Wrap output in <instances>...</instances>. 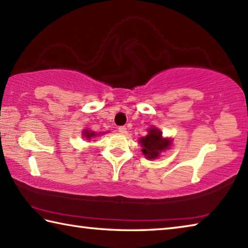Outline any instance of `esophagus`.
Segmentation results:
<instances>
[{"mask_svg":"<svg viewBox=\"0 0 248 248\" xmlns=\"http://www.w3.org/2000/svg\"><path fill=\"white\" fill-rule=\"evenodd\" d=\"M118 131H119L120 133L124 134V133H127V128H125L124 125H123V127H119V128H118Z\"/></svg>","mask_w":248,"mask_h":248,"instance_id":"obj_1","label":"esophagus"}]
</instances>
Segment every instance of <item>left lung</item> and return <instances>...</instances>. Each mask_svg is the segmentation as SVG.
<instances>
[{
  "label": "left lung",
  "mask_w": 248,
  "mask_h": 248,
  "mask_svg": "<svg viewBox=\"0 0 248 248\" xmlns=\"http://www.w3.org/2000/svg\"><path fill=\"white\" fill-rule=\"evenodd\" d=\"M147 136L140 139L143 155L148 159H156L159 157L160 153L164 152L171 146V141L168 138H163V133L159 129L151 127L147 131Z\"/></svg>",
  "instance_id": "obj_1"
}]
</instances>
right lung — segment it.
<instances>
[{"mask_svg": "<svg viewBox=\"0 0 248 248\" xmlns=\"http://www.w3.org/2000/svg\"><path fill=\"white\" fill-rule=\"evenodd\" d=\"M102 134H103V133H102ZM82 136H83V138H85L87 140H91V139H92V138H94V137L100 136V133H95V132L91 131V130H87V129H84L83 131H82Z\"/></svg>", "mask_w": 248, "mask_h": 248, "instance_id": "obj_1", "label": "right lung"}]
</instances>
